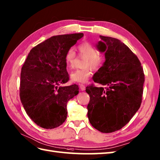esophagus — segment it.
<instances>
[{"mask_svg":"<svg viewBox=\"0 0 160 160\" xmlns=\"http://www.w3.org/2000/svg\"><path fill=\"white\" fill-rule=\"evenodd\" d=\"M85 85H84V84H80V89L81 91H84L85 90Z\"/></svg>","mask_w":160,"mask_h":160,"instance_id":"34e87169","label":"esophagus"}]
</instances>
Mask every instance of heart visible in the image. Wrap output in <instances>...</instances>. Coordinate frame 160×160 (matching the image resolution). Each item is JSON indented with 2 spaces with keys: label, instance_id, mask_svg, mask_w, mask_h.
Wrapping results in <instances>:
<instances>
[{
  "label": "heart",
  "instance_id": "heart-1",
  "mask_svg": "<svg viewBox=\"0 0 160 160\" xmlns=\"http://www.w3.org/2000/svg\"><path fill=\"white\" fill-rule=\"evenodd\" d=\"M81 58L86 59L84 67L90 66L93 69H97L104 62L103 57L98 55V52L95 47L89 42H84L78 47ZM76 54L73 49H69L66 53L65 61L69 69H72L75 67ZM91 75L90 68H85L74 71L71 74V80L76 83H86Z\"/></svg>",
  "mask_w": 160,
  "mask_h": 160
}]
</instances>
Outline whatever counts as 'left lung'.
Segmentation results:
<instances>
[{"label": "left lung", "mask_w": 160, "mask_h": 160, "mask_svg": "<svg viewBox=\"0 0 160 160\" xmlns=\"http://www.w3.org/2000/svg\"><path fill=\"white\" fill-rule=\"evenodd\" d=\"M100 38L96 47L104 53L105 61L93 80L106 87H87V116L95 128L107 133L124 127L140 108L144 74L138 57L124 43L112 37Z\"/></svg>", "instance_id": "obj_1"}]
</instances>
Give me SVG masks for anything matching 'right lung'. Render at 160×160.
Segmentation results:
<instances>
[{
    "label": "right lung",
    "instance_id": "obj_1",
    "mask_svg": "<svg viewBox=\"0 0 160 160\" xmlns=\"http://www.w3.org/2000/svg\"><path fill=\"white\" fill-rule=\"evenodd\" d=\"M82 33L54 36L30 51L20 73V98L27 114L39 126L52 129L66 120L68 101L79 93L69 80L65 56Z\"/></svg>",
    "mask_w": 160,
    "mask_h": 160
}]
</instances>
